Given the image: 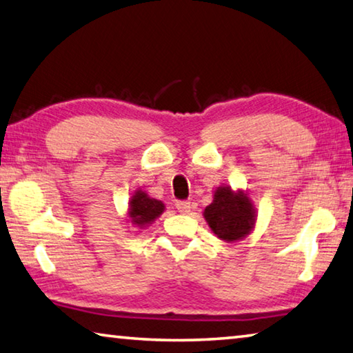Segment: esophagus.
Returning a JSON list of instances; mask_svg holds the SVG:
<instances>
[{"instance_id": "1", "label": "esophagus", "mask_w": 353, "mask_h": 353, "mask_svg": "<svg viewBox=\"0 0 353 353\" xmlns=\"http://www.w3.org/2000/svg\"><path fill=\"white\" fill-rule=\"evenodd\" d=\"M176 208L179 210V213L187 214V213L190 212V202H187V201H181V202H177V204H176Z\"/></svg>"}]
</instances>
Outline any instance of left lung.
I'll return each mask as SVG.
<instances>
[{"mask_svg": "<svg viewBox=\"0 0 353 353\" xmlns=\"http://www.w3.org/2000/svg\"><path fill=\"white\" fill-rule=\"evenodd\" d=\"M204 218L219 240L236 243L255 229L256 208L248 191L219 185L213 191V201L205 207Z\"/></svg>", "mask_w": 353, "mask_h": 353, "instance_id": "obj_1", "label": "left lung"}]
</instances>
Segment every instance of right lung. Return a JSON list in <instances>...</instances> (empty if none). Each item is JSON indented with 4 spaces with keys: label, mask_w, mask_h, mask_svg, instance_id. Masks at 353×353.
I'll use <instances>...</instances> for the list:
<instances>
[{
    "label": "right lung",
    "mask_w": 353,
    "mask_h": 353,
    "mask_svg": "<svg viewBox=\"0 0 353 353\" xmlns=\"http://www.w3.org/2000/svg\"><path fill=\"white\" fill-rule=\"evenodd\" d=\"M165 212V204L162 201L154 199L141 188L135 190L129 199L128 208V223L137 229H146L151 225L160 214Z\"/></svg>",
    "instance_id": "1"
}]
</instances>
